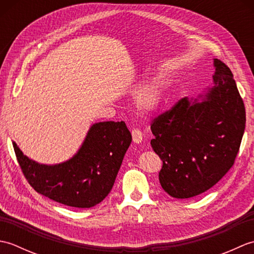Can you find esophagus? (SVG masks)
<instances>
[{"mask_svg": "<svg viewBox=\"0 0 254 254\" xmlns=\"http://www.w3.org/2000/svg\"><path fill=\"white\" fill-rule=\"evenodd\" d=\"M132 138L134 143H141L143 141V134L139 128H133L132 130Z\"/></svg>", "mask_w": 254, "mask_h": 254, "instance_id": "34e87169", "label": "esophagus"}]
</instances>
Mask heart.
I'll list each match as a JSON object with an SVG mask.
<instances>
[{"mask_svg": "<svg viewBox=\"0 0 254 254\" xmlns=\"http://www.w3.org/2000/svg\"><path fill=\"white\" fill-rule=\"evenodd\" d=\"M164 90V82L161 78H155L152 83L141 90L138 94V104L144 109H154L160 102Z\"/></svg>", "mask_w": 254, "mask_h": 254, "instance_id": "b5f03b06", "label": "heart"}]
</instances>
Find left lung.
I'll list each match as a JSON object with an SVG mask.
<instances>
[{
  "label": "left lung",
  "instance_id": "1",
  "mask_svg": "<svg viewBox=\"0 0 254 254\" xmlns=\"http://www.w3.org/2000/svg\"><path fill=\"white\" fill-rule=\"evenodd\" d=\"M214 86L197 102L182 98L150 124L163 160L159 182L176 198L209 190L234 166L246 127L245 104L230 68L218 59Z\"/></svg>",
  "mask_w": 254,
  "mask_h": 254
}]
</instances>
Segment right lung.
Returning a JSON list of instances; mask_svg holds the SVG:
<instances>
[{"label":"right lung","mask_w":254,"mask_h":254,"mask_svg":"<svg viewBox=\"0 0 254 254\" xmlns=\"http://www.w3.org/2000/svg\"><path fill=\"white\" fill-rule=\"evenodd\" d=\"M132 136L126 123H95L77 154L56 166L37 164L13 143L23 175L35 191L67 206L89 208L113 187Z\"/></svg>","instance_id":"right-lung-1"}]
</instances>
